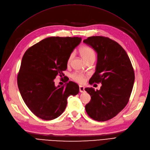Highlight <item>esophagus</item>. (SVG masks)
<instances>
[{
  "mask_svg": "<svg viewBox=\"0 0 150 150\" xmlns=\"http://www.w3.org/2000/svg\"><path fill=\"white\" fill-rule=\"evenodd\" d=\"M84 88H85L84 87V86H79V91H80L81 93H83V92H84V91H85Z\"/></svg>",
  "mask_w": 150,
  "mask_h": 150,
  "instance_id": "obj_1",
  "label": "esophagus"
}]
</instances>
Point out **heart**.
Instances as JSON below:
<instances>
[{"instance_id": "b5f03b06", "label": "heart", "mask_w": 150, "mask_h": 150, "mask_svg": "<svg viewBox=\"0 0 150 150\" xmlns=\"http://www.w3.org/2000/svg\"><path fill=\"white\" fill-rule=\"evenodd\" d=\"M79 51H80L81 55L82 56V57L86 61L89 60V59L94 58L95 57V54L93 50L88 46H82L80 48ZM73 57H74V54L72 53L71 54L67 61V65H69L71 64L72 59H73ZM71 78L72 79V80H74L77 83H79L80 84H83L86 81V76L83 73H81V72H75L71 74Z\"/></svg>"}]
</instances>
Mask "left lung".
Listing matches in <instances>:
<instances>
[{
	"label": "left lung",
	"instance_id": "obj_1",
	"mask_svg": "<svg viewBox=\"0 0 150 150\" xmlns=\"http://www.w3.org/2000/svg\"><path fill=\"white\" fill-rule=\"evenodd\" d=\"M83 42L98 53L96 71L90 84H102L99 90L85 88L91 96L86 111L94 120L108 121L123 110L129 101L134 81L133 67L125 49L115 40L92 36Z\"/></svg>",
	"mask_w": 150,
	"mask_h": 150
}]
</instances>
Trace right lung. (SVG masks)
<instances>
[{
  "mask_svg": "<svg viewBox=\"0 0 150 150\" xmlns=\"http://www.w3.org/2000/svg\"><path fill=\"white\" fill-rule=\"evenodd\" d=\"M81 41L78 37L48 38L24 53L17 74L18 88L27 106L39 118H57L65 110L67 98L78 94L76 83L56 87L54 79L64 76L67 59Z\"/></svg>",
  "mask_w": 150,
  "mask_h": 150,
  "instance_id": "1",
  "label": "right lung"
}]
</instances>
